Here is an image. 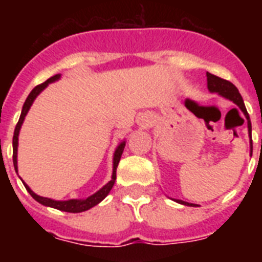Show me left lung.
<instances>
[{
	"label": "left lung",
	"mask_w": 262,
	"mask_h": 262,
	"mask_svg": "<svg viewBox=\"0 0 262 262\" xmlns=\"http://www.w3.org/2000/svg\"><path fill=\"white\" fill-rule=\"evenodd\" d=\"M207 79H208V90L211 91V92H217L220 94L224 98L230 99L232 102L235 103L236 106L239 107L241 110L244 111V114L246 115V118H248V127H249V135L252 137V123H250V118H249V114L248 111H246V107H245V103H244V99L241 96L239 91L238 88L234 85L232 83L227 81V80L224 79H220L217 76L215 75H211V73H207ZM250 148H252L253 151V143L250 141ZM177 203L179 204H183V205H193V204H189L186 201H182V200H177ZM194 207V205H193Z\"/></svg>",
	"instance_id": "8db88e82"
}]
</instances>
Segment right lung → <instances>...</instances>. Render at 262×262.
Instances as JSON below:
<instances>
[{"mask_svg":"<svg viewBox=\"0 0 262 262\" xmlns=\"http://www.w3.org/2000/svg\"><path fill=\"white\" fill-rule=\"evenodd\" d=\"M58 79H59V75H55V76H53V77H50L49 80H46L45 83L36 85L34 90L31 91V94L28 95V98H27V100L24 102V106H23V110H21V115H20V119H18L17 125H16V127H14V135H13V164H14V168H16V172H17L18 130H20V127H21V123H23V121H24V117H26L27 113H28V110H30L31 104H32V102L35 100V98H36V96H38V95L40 94V92H42V91L45 90V88H46L49 84L53 83V81H55V80H58ZM123 148H125V143H121L114 154V168H113V177H111L110 182L107 183V185H104V186H103L100 190L96 191L95 194H92L91 197H88V199H85V200L54 201V200L46 199V197H40V195L35 194L34 191L31 190L30 187L27 186L26 183H24V186H26V189L28 190V193H30V194L32 195V197H34L36 201H38V203L43 204V205H46V207L55 208V209H59V211H63V212H72V213H77V212L87 211V209H90V208L95 207L96 204L100 203V201H102V200L104 199V197H106L108 193H110V190L113 189V186H114L115 178H117V167H118L119 160H121V155H122Z\"/></svg>","mask_w":262,"mask_h":262,"instance_id":"obj_1","label":"right lung"}]
</instances>
